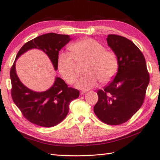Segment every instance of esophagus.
<instances>
[{"label": "esophagus", "instance_id": "obj_1", "mask_svg": "<svg viewBox=\"0 0 160 160\" xmlns=\"http://www.w3.org/2000/svg\"><path fill=\"white\" fill-rule=\"evenodd\" d=\"M86 92H84V91H82V92H80V94L81 95H85V94H86Z\"/></svg>", "mask_w": 160, "mask_h": 160}]
</instances>
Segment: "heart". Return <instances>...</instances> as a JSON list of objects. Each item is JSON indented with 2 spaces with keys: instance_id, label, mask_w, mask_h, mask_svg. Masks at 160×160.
<instances>
[{
  "instance_id": "heart-1",
  "label": "heart",
  "mask_w": 160,
  "mask_h": 160,
  "mask_svg": "<svg viewBox=\"0 0 160 160\" xmlns=\"http://www.w3.org/2000/svg\"><path fill=\"white\" fill-rule=\"evenodd\" d=\"M69 49L71 54L62 52L57 61L59 71L68 84H73L77 80V63H88L85 71L87 75L77 82L78 89L86 91L97 87L100 81L108 83L117 73L118 56L114 52L106 50L103 45L96 40H80L72 44Z\"/></svg>"
}]
</instances>
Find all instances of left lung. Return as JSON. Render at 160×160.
Listing matches in <instances>:
<instances>
[{"mask_svg":"<svg viewBox=\"0 0 160 160\" xmlns=\"http://www.w3.org/2000/svg\"><path fill=\"white\" fill-rule=\"evenodd\" d=\"M107 42L118 58L115 77L98 90L95 115L103 122L118 125L128 121L140 109L150 82L146 59L134 43L123 36L110 34Z\"/></svg>","mask_w":160,"mask_h":160,"instance_id":"8db88e82","label":"left lung"}]
</instances>
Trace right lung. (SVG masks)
Instances as JSON below:
<instances>
[{
  "label": "right lung",
  "instance_id": "obj_1",
  "mask_svg": "<svg viewBox=\"0 0 160 160\" xmlns=\"http://www.w3.org/2000/svg\"><path fill=\"white\" fill-rule=\"evenodd\" d=\"M68 35L50 33L35 38L22 46L10 69L11 95L14 103L24 117L31 123L43 127H51L60 123L69 110V104L78 98L80 92L68 88L62 78H55L51 88L45 92H35L23 85L16 73V60L31 49H38L48 55L57 70L59 52L70 41Z\"/></svg>",
  "mask_w": 160,
  "mask_h": 160
}]
</instances>
